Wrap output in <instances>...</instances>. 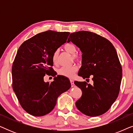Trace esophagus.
Instances as JSON below:
<instances>
[{"label": "esophagus", "instance_id": "34e87169", "mask_svg": "<svg viewBox=\"0 0 133 133\" xmlns=\"http://www.w3.org/2000/svg\"><path fill=\"white\" fill-rule=\"evenodd\" d=\"M70 82H71V87H73L74 86V83L73 80H70Z\"/></svg>", "mask_w": 133, "mask_h": 133}]
</instances>
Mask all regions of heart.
<instances>
[{
	"label": "heart",
	"mask_w": 133,
	"mask_h": 133,
	"mask_svg": "<svg viewBox=\"0 0 133 133\" xmlns=\"http://www.w3.org/2000/svg\"><path fill=\"white\" fill-rule=\"evenodd\" d=\"M65 50L71 54L73 59L76 61L80 62L82 61V56L79 54H76L77 52V48L76 45L72 43H67L63 46ZM58 56H59V51L56 50L52 55V61L54 64L57 62ZM78 66L76 65H72L70 66H62L58 70V74L61 76H65L66 77L72 78L74 77V74L77 71Z\"/></svg>",
	"instance_id": "b5f03b06"
}]
</instances>
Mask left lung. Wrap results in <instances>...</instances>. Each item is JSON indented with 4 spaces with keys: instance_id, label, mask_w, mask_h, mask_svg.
<instances>
[{
    "instance_id": "obj_1",
    "label": "left lung",
    "mask_w": 133,
    "mask_h": 133,
    "mask_svg": "<svg viewBox=\"0 0 133 133\" xmlns=\"http://www.w3.org/2000/svg\"><path fill=\"white\" fill-rule=\"evenodd\" d=\"M72 42L82 52L81 68L78 75L89 80L74 82L81 89V97L76 102L78 110L85 115L95 117L106 112L119 95L122 68L113 45L106 38L94 32L81 31L70 34Z\"/></svg>"
}]
</instances>
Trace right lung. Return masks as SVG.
I'll list each match as a JSON object with an SVG mask.
<instances>
[{
  "label": "right lung",
  "instance_id": "add662e5",
  "mask_svg": "<svg viewBox=\"0 0 133 133\" xmlns=\"http://www.w3.org/2000/svg\"><path fill=\"white\" fill-rule=\"evenodd\" d=\"M69 32L49 30L26 40L19 47L12 66V88L21 107L34 116H42L53 110L62 93L71 87L68 78L55 77L45 83V74L54 77L52 55L66 42Z\"/></svg>",
  "mask_w": 133,
  "mask_h": 133
}]
</instances>
